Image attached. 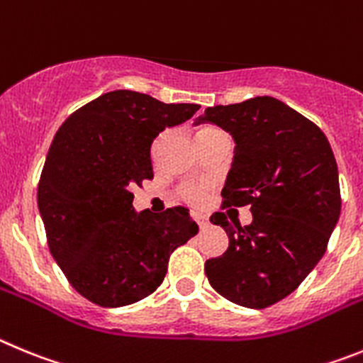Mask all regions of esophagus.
<instances>
[{
    "mask_svg": "<svg viewBox=\"0 0 363 363\" xmlns=\"http://www.w3.org/2000/svg\"><path fill=\"white\" fill-rule=\"evenodd\" d=\"M195 220H197V224H199V228H201V230H204V228L210 226V218L206 217V215H202V213H195Z\"/></svg>",
    "mask_w": 363,
    "mask_h": 363,
    "instance_id": "1",
    "label": "esophagus"
}]
</instances>
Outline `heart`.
Segmentation results:
<instances>
[{
    "label": "heart",
    "instance_id": "heart-1",
    "mask_svg": "<svg viewBox=\"0 0 363 363\" xmlns=\"http://www.w3.org/2000/svg\"><path fill=\"white\" fill-rule=\"evenodd\" d=\"M218 133H222L220 130L213 128V126H201V128L195 132V141L201 143V141H206V139H210V137L213 135H218ZM181 197L186 199V201L189 202H201L202 199H204V188H201V186H182L181 188Z\"/></svg>",
    "mask_w": 363,
    "mask_h": 363
}]
</instances>
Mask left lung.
<instances>
[{
	"label": "left lung",
	"instance_id": "8db88e82",
	"mask_svg": "<svg viewBox=\"0 0 363 363\" xmlns=\"http://www.w3.org/2000/svg\"><path fill=\"white\" fill-rule=\"evenodd\" d=\"M235 139L233 166L222 189V210L251 206L247 226L217 211L230 246L206 260L211 287L251 309L286 298L324 257L340 217L338 168L324 132L275 97L206 108Z\"/></svg>",
	"mask_w": 363,
	"mask_h": 363
}]
</instances>
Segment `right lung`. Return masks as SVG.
I'll return each mask as SVG.
<instances>
[{"label":"right lung","instance_id":"right-lung-1","mask_svg":"<svg viewBox=\"0 0 363 363\" xmlns=\"http://www.w3.org/2000/svg\"><path fill=\"white\" fill-rule=\"evenodd\" d=\"M199 108L113 90L76 110L54 135L38 208L52 257L90 302L121 308L152 295L169 255L197 235L182 206L135 213L130 189L153 179L155 137Z\"/></svg>","mask_w":363,"mask_h":363}]
</instances>
